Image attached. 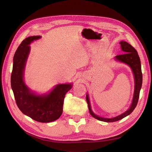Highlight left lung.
Returning a JSON list of instances; mask_svg holds the SVG:
<instances>
[{"instance_id":"1","label":"left lung","mask_w":152,"mask_h":152,"mask_svg":"<svg viewBox=\"0 0 152 152\" xmlns=\"http://www.w3.org/2000/svg\"><path fill=\"white\" fill-rule=\"evenodd\" d=\"M121 44V48L122 51L125 53L122 55H119V56H115V59L120 61L121 63L127 64V65L129 66L132 71H133L134 78V95L133 101H132L131 105L130 108L127 111L123 113L121 115H119L116 117L112 118H106L103 117H100L99 115H96L93 112L91 108V105H90L89 99L88 95H86V101L88 102V108L89 113L93 118L98 119L99 121H104V122H114L120 120V119L124 118L126 116L131 114L133 111L136 108L137 105L138 98H139L140 91L142 84V73L141 70V63L140 57L138 56L137 50L130 45L127 42L121 41L119 42Z\"/></svg>"}]
</instances>
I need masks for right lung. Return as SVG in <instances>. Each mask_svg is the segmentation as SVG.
<instances>
[{"mask_svg": "<svg viewBox=\"0 0 152 152\" xmlns=\"http://www.w3.org/2000/svg\"><path fill=\"white\" fill-rule=\"evenodd\" d=\"M40 38V36L26 38L18 48L13 59L11 87L16 104L23 114L37 121L49 123L56 120L62 114L65 95L72 85L58 84L50 93L42 95L33 93L25 85L23 74L30 52L29 44Z\"/></svg>", "mask_w": 152, "mask_h": 152, "instance_id": "obj_1", "label": "right lung"}]
</instances>
